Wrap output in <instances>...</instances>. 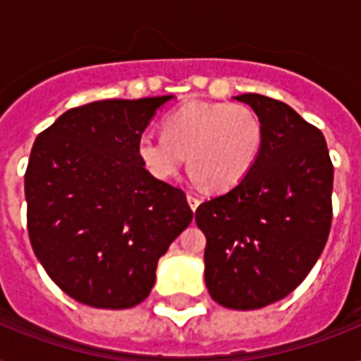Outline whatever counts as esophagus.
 I'll use <instances>...</instances> for the list:
<instances>
[{
  "label": "esophagus",
  "mask_w": 361,
  "mask_h": 361,
  "mask_svg": "<svg viewBox=\"0 0 361 361\" xmlns=\"http://www.w3.org/2000/svg\"><path fill=\"white\" fill-rule=\"evenodd\" d=\"M187 200H189V204H191L192 212L200 206V198H198L195 192H187Z\"/></svg>",
  "instance_id": "34e87169"
}]
</instances>
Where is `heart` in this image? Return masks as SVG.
Here are the masks:
<instances>
[{
  "label": "heart",
  "instance_id": "1",
  "mask_svg": "<svg viewBox=\"0 0 361 361\" xmlns=\"http://www.w3.org/2000/svg\"><path fill=\"white\" fill-rule=\"evenodd\" d=\"M164 135L144 133L136 152L159 181L172 180L189 163L192 176L215 192L245 180L262 147V123L245 104L191 101L166 114Z\"/></svg>",
  "mask_w": 361,
  "mask_h": 361
}]
</instances>
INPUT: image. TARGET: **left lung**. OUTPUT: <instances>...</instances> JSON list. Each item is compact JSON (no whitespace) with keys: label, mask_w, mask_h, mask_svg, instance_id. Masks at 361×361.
<instances>
[{"label":"left lung","mask_w":361,"mask_h":361,"mask_svg":"<svg viewBox=\"0 0 361 361\" xmlns=\"http://www.w3.org/2000/svg\"><path fill=\"white\" fill-rule=\"evenodd\" d=\"M262 123V147L245 180L198 206L206 234L204 279L231 309L266 307L302 283L331 226V164L324 135L277 99L245 93Z\"/></svg>","instance_id":"1"}]
</instances>
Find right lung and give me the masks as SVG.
<instances>
[{
    "label": "right lung",
    "mask_w": 361,
    "mask_h": 361,
    "mask_svg": "<svg viewBox=\"0 0 361 361\" xmlns=\"http://www.w3.org/2000/svg\"><path fill=\"white\" fill-rule=\"evenodd\" d=\"M172 95L67 110L37 136L24 176L27 234L48 277L76 302H144L157 260L192 221L183 189L155 180L136 144Z\"/></svg>",
    "instance_id": "obj_1"
}]
</instances>
